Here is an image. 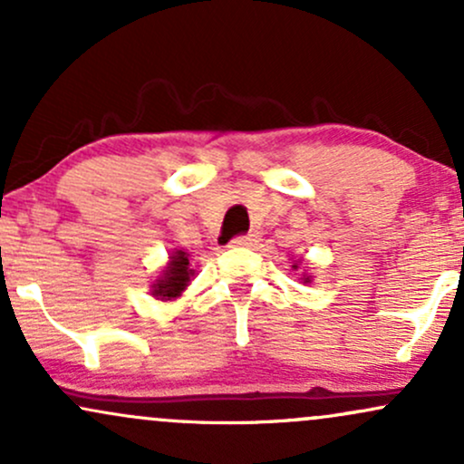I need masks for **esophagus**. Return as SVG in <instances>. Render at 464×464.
<instances>
[{"mask_svg": "<svg viewBox=\"0 0 464 464\" xmlns=\"http://www.w3.org/2000/svg\"><path fill=\"white\" fill-rule=\"evenodd\" d=\"M257 242V236L255 233H248V236H237L231 239V246L233 248H244V246H253Z\"/></svg>", "mask_w": 464, "mask_h": 464, "instance_id": "esophagus-1", "label": "esophagus"}]
</instances>
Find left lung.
<instances>
[{"mask_svg": "<svg viewBox=\"0 0 464 464\" xmlns=\"http://www.w3.org/2000/svg\"><path fill=\"white\" fill-rule=\"evenodd\" d=\"M292 268H295V270H299V264H295V266H292ZM301 279H303V284H310V276H307L305 273H303V276H301Z\"/></svg>", "mask_w": 464, "mask_h": 464, "instance_id": "1", "label": "left lung"}]
</instances>
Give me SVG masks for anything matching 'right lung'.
I'll list each match as a JSON object with an SVG mask.
<instances>
[{
  "label": "right lung",
  "instance_id": "add662e5",
  "mask_svg": "<svg viewBox=\"0 0 464 464\" xmlns=\"http://www.w3.org/2000/svg\"><path fill=\"white\" fill-rule=\"evenodd\" d=\"M194 270L189 266V253L185 250H172L169 262L163 268L161 276L152 284V296L161 301H174L183 295L185 287L189 285Z\"/></svg>",
  "mask_w": 464,
  "mask_h": 464
}]
</instances>
